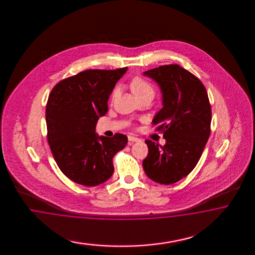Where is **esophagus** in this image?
I'll return each mask as SVG.
<instances>
[{"mask_svg":"<svg viewBox=\"0 0 255 255\" xmlns=\"http://www.w3.org/2000/svg\"><path fill=\"white\" fill-rule=\"evenodd\" d=\"M128 140L130 141V142H140L141 141V139L137 138V137H134V136H128Z\"/></svg>","mask_w":255,"mask_h":255,"instance_id":"34e87169","label":"esophagus"}]
</instances>
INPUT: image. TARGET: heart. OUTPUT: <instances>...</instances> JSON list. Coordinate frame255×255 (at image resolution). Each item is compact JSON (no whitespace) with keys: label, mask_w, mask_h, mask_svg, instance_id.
<instances>
[{"label":"heart","mask_w":255,"mask_h":255,"mask_svg":"<svg viewBox=\"0 0 255 255\" xmlns=\"http://www.w3.org/2000/svg\"><path fill=\"white\" fill-rule=\"evenodd\" d=\"M130 88H131L132 93L137 98L143 96V95H146V94H151V95L154 94V89L152 85L149 82H147V80H145L144 78H141V77H133L130 82ZM117 93H118V90L115 89L113 92V95H112L113 98L116 97Z\"/></svg>","instance_id":"b5f03b06"}]
</instances>
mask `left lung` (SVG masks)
Wrapping results in <instances>:
<instances>
[{
	"label": "left lung",
	"mask_w": 255,
	"mask_h": 255,
	"mask_svg": "<svg viewBox=\"0 0 255 255\" xmlns=\"http://www.w3.org/2000/svg\"><path fill=\"white\" fill-rule=\"evenodd\" d=\"M160 87L162 108L152 124L162 131L165 145L146 140L143 168L155 182L170 185L189 175L200 159L210 134L211 108L200 80L178 64L143 73Z\"/></svg>",
	"instance_id": "left-lung-1"
}]
</instances>
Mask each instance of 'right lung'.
I'll list each match as a JSON object with an SVG mask.
<instances>
[{
    "label": "right lung",
    "mask_w": 255,
    "mask_h": 255,
    "mask_svg": "<svg viewBox=\"0 0 255 255\" xmlns=\"http://www.w3.org/2000/svg\"><path fill=\"white\" fill-rule=\"evenodd\" d=\"M127 67L86 70L55 86L46 108L47 141L62 173L81 185L93 187L113 175L112 159L127 144V136L113 137L95 132L108 101Z\"/></svg>",
    "instance_id": "1"
}]
</instances>
